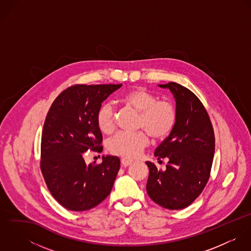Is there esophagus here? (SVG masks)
Listing matches in <instances>:
<instances>
[{"mask_svg":"<svg viewBox=\"0 0 251 251\" xmlns=\"http://www.w3.org/2000/svg\"><path fill=\"white\" fill-rule=\"evenodd\" d=\"M121 162H122V164H123L125 167H126V166H128V165H130V164L132 163V160H131V159H127V158H122Z\"/></svg>","mask_w":251,"mask_h":251,"instance_id":"esophagus-1","label":"esophagus"}]
</instances>
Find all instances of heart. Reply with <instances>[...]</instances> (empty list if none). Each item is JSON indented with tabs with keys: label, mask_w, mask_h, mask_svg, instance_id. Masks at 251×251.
I'll return each mask as SVG.
<instances>
[{
	"label": "heart",
	"mask_w": 251,
	"mask_h": 251,
	"mask_svg": "<svg viewBox=\"0 0 251 251\" xmlns=\"http://www.w3.org/2000/svg\"><path fill=\"white\" fill-rule=\"evenodd\" d=\"M122 102L139 112L137 127L143 128L135 132L120 131L109 139L107 147L113 154L132 158L138 156L150 143V136L155 140L169 136L177 123V110L166 100H158L151 92L136 88L122 98ZM98 127L102 133L110 134L116 127V113L111 103H103L96 116ZM148 133L147 134L145 131Z\"/></svg>",
	"instance_id": "heart-1"
}]
</instances>
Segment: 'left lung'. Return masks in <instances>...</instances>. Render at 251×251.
<instances>
[{
	"instance_id": "1",
	"label": "left lung",
	"mask_w": 251,
	"mask_h": 251,
	"mask_svg": "<svg viewBox=\"0 0 251 251\" xmlns=\"http://www.w3.org/2000/svg\"><path fill=\"white\" fill-rule=\"evenodd\" d=\"M168 88L176 100L177 123L170 135L154 151L157 159L168 158L162 171L147 161V192L151 199L168 210L189 206L210 179L215 153V133L209 114L201 100L175 82Z\"/></svg>"
}]
</instances>
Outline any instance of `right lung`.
<instances>
[{
    "label": "right lung",
    "mask_w": 251,
    "mask_h": 251,
    "mask_svg": "<svg viewBox=\"0 0 251 251\" xmlns=\"http://www.w3.org/2000/svg\"><path fill=\"white\" fill-rule=\"evenodd\" d=\"M122 84H75L53 101L43 125L40 170L52 196L66 209L87 211L110 194L120 169L117 156L86 164L84 152L102 151L96 116L101 102Z\"/></svg>",
    "instance_id": "obj_1"
}]
</instances>
